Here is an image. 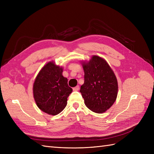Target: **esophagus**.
Listing matches in <instances>:
<instances>
[{
  "mask_svg": "<svg viewBox=\"0 0 154 154\" xmlns=\"http://www.w3.org/2000/svg\"><path fill=\"white\" fill-rule=\"evenodd\" d=\"M73 89V91H79V85H77V86H76L75 87H74Z\"/></svg>",
  "mask_w": 154,
  "mask_h": 154,
  "instance_id": "34e87169",
  "label": "esophagus"
}]
</instances>
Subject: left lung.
<instances>
[{"label": "left lung", "instance_id": "left-lung-1", "mask_svg": "<svg viewBox=\"0 0 154 154\" xmlns=\"http://www.w3.org/2000/svg\"><path fill=\"white\" fill-rule=\"evenodd\" d=\"M84 84L80 92L88 109L94 112L103 113L115 102L118 81L115 74L103 58L93 55L89 61L82 62Z\"/></svg>", "mask_w": 154, "mask_h": 154}]
</instances>
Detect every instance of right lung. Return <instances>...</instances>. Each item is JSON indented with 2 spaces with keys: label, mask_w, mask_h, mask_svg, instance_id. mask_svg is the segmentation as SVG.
<instances>
[{
  "label": "right lung",
  "mask_w": 154,
  "mask_h": 154,
  "mask_svg": "<svg viewBox=\"0 0 154 154\" xmlns=\"http://www.w3.org/2000/svg\"><path fill=\"white\" fill-rule=\"evenodd\" d=\"M63 68L48 62L39 72L33 85L34 98L38 107L50 115H57L67 103L73 89L62 75Z\"/></svg>",
  "instance_id": "add662e5"
}]
</instances>
